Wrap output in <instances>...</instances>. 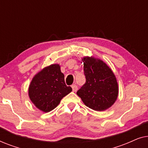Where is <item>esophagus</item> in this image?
Listing matches in <instances>:
<instances>
[{
  "label": "esophagus",
  "instance_id": "esophagus-1",
  "mask_svg": "<svg viewBox=\"0 0 148 148\" xmlns=\"http://www.w3.org/2000/svg\"><path fill=\"white\" fill-rule=\"evenodd\" d=\"M71 88H72L73 92H77V86L75 84L72 85V86H71Z\"/></svg>",
  "mask_w": 148,
  "mask_h": 148
}]
</instances>
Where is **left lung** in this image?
<instances>
[{
	"mask_svg": "<svg viewBox=\"0 0 148 148\" xmlns=\"http://www.w3.org/2000/svg\"><path fill=\"white\" fill-rule=\"evenodd\" d=\"M84 71L86 82L77 94L86 106L96 111L106 110L112 106L119 96V86L112 71L103 60L84 56Z\"/></svg>",
	"mask_w": 148,
	"mask_h": 148,
	"instance_id": "1",
	"label": "left lung"
}]
</instances>
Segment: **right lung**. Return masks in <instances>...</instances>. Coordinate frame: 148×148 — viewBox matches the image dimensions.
<instances>
[{
	"label": "right lung",
	"mask_w": 148,
	"mask_h": 148,
	"mask_svg": "<svg viewBox=\"0 0 148 148\" xmlns=\"http://www.w3.org/2000/svg\"><path fill=\"white\" fill-rule=\"evenodd\" d=\"M64 75L58 64L46 66L31 81L28 95L36 108L48 112L59 104L60 100L72 91L64 83Z\"/></svg>",
	"instance_id": "1"
}]
</instances>
